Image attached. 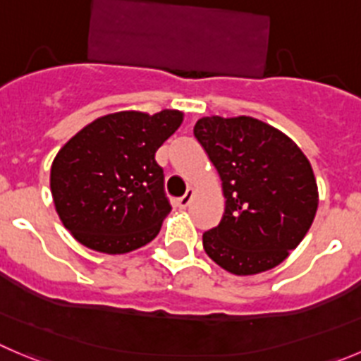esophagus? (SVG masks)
Here are the masks:
<instances>
[{
	"instance_id": "1",
	"label": "esophagus",
	"mask_w": 361,
	"mask_h": 361,
	"mask_svg": "<svg viewBox=\"0 0 361 361\" xmlns=\"http://www.w3.org/2000/svg\"><path fill=\"white\" fill-rule=\"evenodd\" d=\"M193 195H195L193 190H188L186 193H184L183 197H180V198H178V200H177L178 207H180V209H186L188 205L191 204V200H193Z\"/></svg>"
}]
</instances>
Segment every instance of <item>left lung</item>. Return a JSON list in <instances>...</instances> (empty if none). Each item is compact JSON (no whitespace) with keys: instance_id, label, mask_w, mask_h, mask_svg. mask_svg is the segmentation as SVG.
Segmentation results:
<instances>
[{"instance_id":"8db88e82","label":"left lung","mask_w":361,"mask_h":361,"mask_svg":"<svg viewBox=\"0 0 361 361\" xmlns=\"http://www.w3.org/2000/svg\"><path fill=\"white\" fill-rule=\"evenodd\" d=\"M221 178L225 212L202 238L219 267L238 276L273 269L307 235L319 204L310 161L273 126L252 116L195 123Z\"/></svg>"}]
</instances>
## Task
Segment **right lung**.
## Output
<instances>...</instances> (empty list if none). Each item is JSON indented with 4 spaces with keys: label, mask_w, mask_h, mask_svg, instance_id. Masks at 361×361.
Wrapping results in <instances>:
<instances>
[{
    "label": "right lung",
    "mask_w": 361,
    "mask_h": 361,
    "mask_svg": "<svg viewBox=\"0 0 361 361\" xmlns=\"http://www.w3.org/2000/svg\"><path fill=\"white\" fill-rule=\"evenodd\" d=\"M183 111H118L72 136L51 166V193L65 228L87 248L120 255L159 234L171 211L156 152Z\"/></svg>",
    "instance_id": "obj_1"
}]
</instances>
